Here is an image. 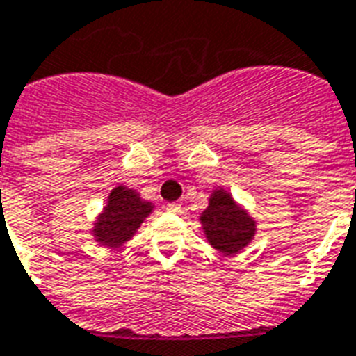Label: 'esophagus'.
Returning a JSON list of instances; mask_svg holds the SVG:
<instances>
[{"label": "esophagus", "mask_w": 356, "mask_h": 356, "mask_svg": "<svg viewBox=\"0 0 356 356\" xmlns=\"http://www.w3.org/2000/svg\"><path fill=\"white\" fill-rule=\"evenodd\" d=\"M166 211H170V213H179V211H181V205H179V203H168Z\"/></svg>", "instance_id": "esophagus-1"}]
</instances>
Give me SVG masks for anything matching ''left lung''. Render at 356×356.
<instances>
[{
  "mask_svg": "<svg viewBox=\"0 0 356 356\" xmlns=\"http://www.w3.org/2000/svg\"><path fill=\"white\" fill-rule=\"evenodd\" d=\"M200 222L211 246L226 256L238 254L256 235V220L224 188L211 194Z\"/></svg>",
  "mask_w": 356,
  "mask_h": 356,
  "instance_id": "obj_1",
  "label": "left lung"
}]
</instances>
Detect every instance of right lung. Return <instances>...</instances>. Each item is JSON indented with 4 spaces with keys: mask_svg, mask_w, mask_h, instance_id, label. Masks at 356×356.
Wrapping results in <instances>:
<instances>
[{
    "mask_svg": "<svg viewBox=\"0 0 356 356\" xmlns=\"http://www.w3.org/2000/svg\"><path fill=\"white\" fill-rule=\"evenodd\" d=\"M151 213L153 203L142 200L136 190L119 184L110 192L102 213L95 222V241L106 248H119L132 238Z\"/></svg>",
    "mask_w": 356,
    "mask_h": 356,
    "instance_id": "1",
    "label": "right lung"
}]
</instances>
